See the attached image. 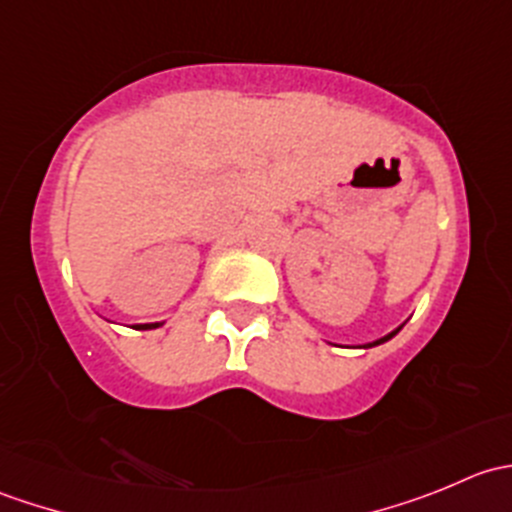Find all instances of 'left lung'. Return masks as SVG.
Here are the masks:
<instances>
[{
  "label": "left lung",
  "instance_id": "8db88e82",
  "mask_svg": "<svg viewBox=\"0 0 512 512\" xmlns=\"http://www.w3.org/2000/svg\"><path fill=\"white\" fill-rule=\"evenodd\" d=\"M396 332H399V329H396ZM396 332H391V334H389V337H384V339H379V342H374V344H369V347H376V344H381V342H389V339H391V337H394V334H396Z\"/></svg>",
  "mask_w": 512,
  "mask_h": 512
}]
</instances>
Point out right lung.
Returning a JSON list of instances; mask_svg holds the SVG:
<instances>
[{"instance_id":"1","label":"right lung","mask_w":512,"mask_h":512,"mask_svg":"<svg viewBox=\"0 0 512 512\" xmlns=\"http://www.w3.org/2000/svg\"><path fill=\"white\" fill-rule=\"evenodd\" d=\"M156 327H158V324H141L138 329H156Z\"/></svg>"}]
</instances>
